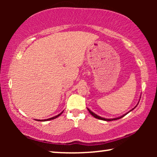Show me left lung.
<instances>
[{
    "label": "left lung",
    "mask_w": 157,
    "mask_h": 157,
    "mask_svg": "<svg viewBox=\"0 0 157 157\" xmlns=\"http://www.w3.org/2000/svg\"><path fill=\"white\" fill-rule=\"evenodd\" d=\"M140 98H141V97H140ZM139 101H140V100H139ZM139 102H138V104H137V105H138L139 104ZM137 105H136V106H135V107H136L137 106ZM135 107H134V109H135ZM133 109H132V110H131L130 111H132V110H133ZM88 111H89V113H91V114L92 115V116H93V117H95V118H96V119H101V120H104V121H113V120H117V119H121V118H122V117H124V116H125V115H126V114H127V113H125V114H124V115H122V116H121V117H117V118H114V119H105V118H103V117H99V116H98V115H96V113H94V112H92V111H91V110H90V109H88Z\"/></svg>",
    "instance_id": "left-lung-1"
}]
</instances>
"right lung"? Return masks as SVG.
Returning <instances> with one entry per match:
<instances>
[{
    "label": "right lung",
    "mask_w": 157,
    "mask_h": 157,
    "mask_svg": "<svg viewBox=\"0 0 157 157\" xmlns=\"http://www.w3.org/2000/svg\"><path fill=\"white\" fill-rule=\"evenodd\" d=\"M63 111H62V112H61V113H59V114H58L57 116H56V117H52V118H49V119H44V120H39V119H37V120H36V121H50V120L54 119H56V118H57L58 117H59V116H60V115H61V113H63Z\"/></svg>",
    "instance_id": "1"
}]
</instances>
